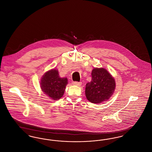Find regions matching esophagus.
<instances>
[{"label":"esophagus","mask_w":152,"mask_h":152,"mask_svg":"<svg viewBox=\"0 0 152 152\" xmlns=\"http://www.w3.org/2000/svg\"><path fill=\"white\" fill-rule=\"evenodd\" d=\"M72 84L75 85V86H80L81 85V83L77 82V81H73Z\"/></svg>","instance_id":"obj_1"}]
</instances>
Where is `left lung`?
I'll return each instance as SVG.
<instances>
[{"instance_id": "1", "label": "left lung", "mask_w": 152, "mask_h": 152, "mask_svg": "<svg viewBox=\"0 0 152 152\" xmlns=\"http://www.w3.org/2000/svg\"><path fill=\"white\" fill-rule=\"evenodd\" d=\"M92 80L87 83L86 96L92 103H101L109 99L114 92L116 84L114 78L104 68H94Z\"/></svg>"}]
</instances>
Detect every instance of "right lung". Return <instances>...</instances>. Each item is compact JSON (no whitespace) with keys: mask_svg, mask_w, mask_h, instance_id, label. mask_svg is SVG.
I'll list each match as a JSON object with an SVG mask.
<instances>
[{"mask_svg":"<svg viewBox=\"0 0 152 152\" xmlns=\"http://www.w3.org/2000/svg\"><path fill=\"white\" fill-rule=\"evenodd\" d=\"M68 83L66 78H61L56 69H52L44 75L40 87L44 92L54 100L60 99L64 94Z\"/></svg>","mask_w":152,"mask_h":152,"instance_id":"obj_1","label":"right lung"}]
</instances>
